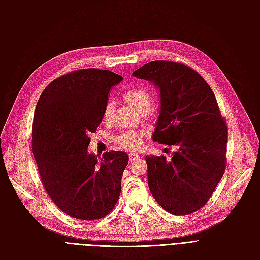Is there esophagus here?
Listing matches in <instances>:
<instances>
[{
    "instance_id": "esophagus-1",
    "label": "esophagus",
    "mask_w": 260,
    "mask_h": 260,
    "mask_svg": "<svg viewBox=\"0 0 260 260\" xmlns=\"http://www.w3.org/2000/svg\"><path fill=\"white\" fill-rule=\"evenodd\" d=\"M139 158H140V156L138 154H134V153H130L129 154V160L131 161V162H132V161L138 160Z\"/></svg>"
}]
</instances>
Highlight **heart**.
<instances>
[{"label":"heart","mask_w":260,"mask_h":260,"mask_svg":"<svg viewBox=\"0 0 260 260\" xmlns=\"http://www.w3.org/2000/svg\"><path fill=\"white\" fill-rule=\"evenodd\" d=\"M123 99L126 100L134 110L142 113L144 117H153L154 110L150 107L151 96L150 93L144 88H131L128 89L122 94ZM114 112V105L109 102L103 112V117L105 120L112 118ZM143 133L140 131H123L115 138V142L119 147L127 150H138L143 146Z\"/></svg>","instance_id":"b5f03b06"}]
</instances>
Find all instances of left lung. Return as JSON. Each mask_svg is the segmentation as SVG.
Here are the masks:
<instances>
[{"mask_svg": "<svg viewBox=\"0 0 260 260\" xmlns=\"http://www.w3.org/2000/svg\"><path fill=\"white\" fill-rule=\"evenodd\" d=\"M132 75L160 90L153 140L177 147L171 159L146 156L149 190L167 212L188 215L204 207L225 173L226 120L211 87L190 67L151 61Z\"/></svg>", "mask_w": 260, "mask_h": 260, "instance_id": "8db88e82", "label": "left lung"}]
</instances>
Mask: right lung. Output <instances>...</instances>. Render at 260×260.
<instances>
[{"instance_id":"right-lung-1","label":"right lung","mask_w":260,"mask_h":260,"mask_svg":"<svg viewBox=\"0 0 260 260\" xmlns=\"http://www.w3.org/2000/svg\"><path fill=\"white\" fill-rule=\"evenodd\" d=\"M122 76L109 70L72 71L44 89L35 107L32 150L45 190L71 217L96 220L116 205L129 158L88 153L89 134L102 121L107 95Z\"/></svg>"}]
</instances>
